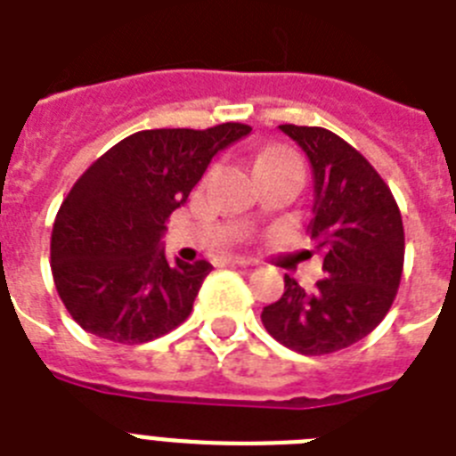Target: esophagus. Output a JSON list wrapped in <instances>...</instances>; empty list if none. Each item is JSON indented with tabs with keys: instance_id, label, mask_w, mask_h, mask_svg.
I'll use <instances>...</instances> for the list:
<instances>
[{
	"instance_id": "1",
	"label": "esophagus",
	"mask_w": 456,
	"mask_h": 456,
	"mask_svg": "<svg viewBox=\"0 0 456 456\" xmlns=\"http://www.w3.org/2000/svg\"><path fill=\"white\" fill-rule=\"evenodd\" d=\"M228 263H232V265H237V268H249V265H254V261L247 258V256H231Z\"/></svg>"
}]
</instances>
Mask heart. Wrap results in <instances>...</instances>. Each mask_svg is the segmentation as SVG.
Returning <instances> with one entry per match:
<instances>
[{"label": "heart", "mask_w": 456, "mask_h": 456, "mask_svg": "<svg viewBox=\"0 0 456 456\" xmlns=\"http://www.w3.org/2000/svg\"><path fill=\"white\" fill-rule=\"evenodd\" d=\"M291 153L281 151V149H268V151H263L261 158H258V165L265 163V160H273V158H289Z\"/></svg>", "instance_id": "obj_1"}]
</instances>
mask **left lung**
<instances>
[{
  "label": "left lung",
  "instance_id": "left-lung-1",
  "mask_svg": "<svg viewBox=\"0 0 456 456\" xmlns=\"http://www.w3.org/2000/svg\"><path fill=\"white\" fill-rule=\"evenodd\" d=\"M305 151L314 176L307 231L326 277L312 291L284 274V293L261 322L284 347L333 354L363 340L396 298L405 235L398 205L366 158L326 127L280 126Z\"/></svg>",
  "mask_w": 456,
  "mask_h": 456
}]
</instances>
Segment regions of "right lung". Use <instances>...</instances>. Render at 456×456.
Returning <instances> with one entry per match:
<instances>
[{
    "instance_id": "obj_1",
    "label": "right lung",
    "mask_w": 456,
    "mask_h": 456,
    "mask_svg": "<svg viewBox=\"0 0 456 456\" xmlns=\"http://www.w3.org/2000/svg\"><path fill=\"white\" fill-rule=\"evenodd\" d=\"M249 133L242 123L142 130L86 169L51 235L55 289L81 329L142 345L186 322L212 265L169 263L165 224L212 158Z\"/></svg>"
}]
</instances>
